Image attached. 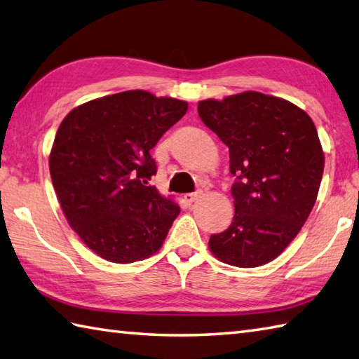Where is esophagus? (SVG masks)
Wrapping results in <instances>:
<instances>
[{
    "instance_id": "1",
    "label": "esophagus",
    "mask_w": 359,
    "mask_h": 359,
    "mask_svg": "<svg viewBox=\"0 0 359 359\" xmlns=\"http://www.w3.org/2000/svg\"><path fill=\"white\" fill-rule=\"evenodd\" d=\"M202 197V191H196V193H189V194H185L184 199L187 203H193L196 201H199Z\"/></svg>"
}]
</instances>
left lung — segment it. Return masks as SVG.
Wrapping results in <instances>:
<instances>
[{
	"label": "left lung",
	"mask_w": 359,
	"mask_h": 359,
	"mask_svg": "<svg viewBox=\"0 0 359 359\" xmlns=\"http://www.w3.org/2000/svg\"><path fill=\"white\" fill-rule=\"evenodd\" d=\"M202 121L230 151L234 217L211 234L210 250L242 269L278 257L299 233L316 202L324 172L318 131L301 108L261 93L197 106Z\"/></svg>",
	"instance_id": "left-lung-1"
}]
</instances>
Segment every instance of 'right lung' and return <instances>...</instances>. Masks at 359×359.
<instances>
[{"mask_svg": "<svg viewBox=\"0 0 359 359\" xmlns=\"http://www.w3.org/2000/svg\"><path fill=\"white\" fill-rule=\"evenodd\" d=\"M188 103L144 90L106 95L72 109L49 157L67 222L106 261L131 264L162 247L180 208L148 185L151 149Z\"/></svg>", "mask_w": 359, "mask_h": 359, "instance_id": "1", "label": "right lung"}]
</instances>
